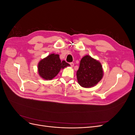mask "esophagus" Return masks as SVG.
I'll list each match as a JSON object with an SVG mask.
<instances>
[{"label": "esophagus", "instance_id": "obj_1", "mask_svg": "<svg viewBox=\"0 0 135 135\" xmlns=\"http://www.w3.org/2000/svg\"><path fill=\"white\" fill-rule=\"evenodd\" d=\"M70 65L71 67H73V66H74V63H73V62H70Z\"/></svg>", "mask_w": 135, "mask_h": 135}]
</instances>
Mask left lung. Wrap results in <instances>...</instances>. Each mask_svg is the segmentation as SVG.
Segmentation results:
<instances>
[{
  "instance_id": "left-lung-1",
  "label": "left lung",
  "mask_w": 135,
  "mask_h": 135,
  "mask_svg": "<svg viewBox=\"0 0 135 135\" xmlns=\"http://www.w3.org/2000/svg\"><path fill=\"white\" fill-rule=\"evenodd\" d=\"M103 69L99 61L85 55L81 59L76 72L78 82L82 87L90 88L96 85L103 78Z\"/></svg>"
}]
</instances>
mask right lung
<instances>
[{
  "label": "right lung",
  "instance_id": "right-lung-1",
  "mask_svg": "<svg viewBox=\"0 0 135 135\" xmlns=\"http://www.w3.org/2000/svg\"><path fill=\"white\" fill-rule=\"evenodd\" d=\"M70 66L63 60L61 61L59 55L52 54L39 61L38 65L39 75L43 79L51 80L59 74L61 69Z\"/></svg>",
  "mask_w": 135,
  "mask_h": 135
}]
</instances>
